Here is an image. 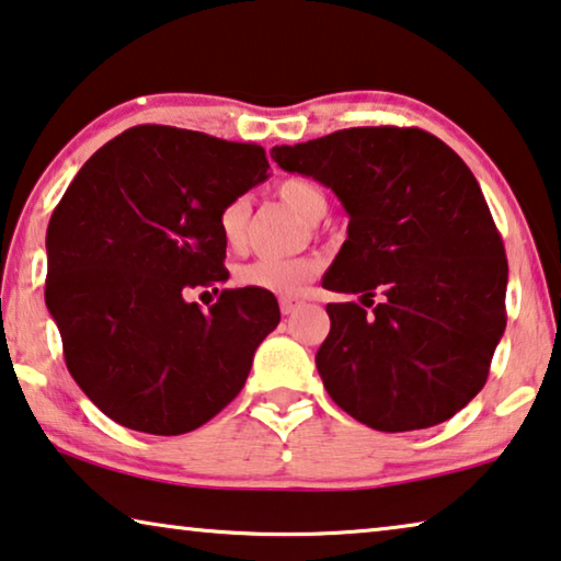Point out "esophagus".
<instances>
[{"label":"esophagus","instance_id":"esophagus-1","mask_svg":"<svg viewBox=\"0 0 561 561\" xmlns=\"http://www.w3.org/2000/svg\"><path fill=\"white\" fill-rule=\"evenodd\" d=\"M299 307H302V299H297V297H282L279 299L282 314H295Z\"/></svg>","mask_w":561,"mask_h":561}]
</instances>
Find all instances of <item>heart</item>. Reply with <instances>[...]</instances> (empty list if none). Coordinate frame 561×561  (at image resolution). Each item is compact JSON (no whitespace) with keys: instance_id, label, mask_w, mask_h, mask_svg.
Instances as JSON below:
<instances>
[{"instance_id":"b5f03b06","label":"heart","mask_w":561,"mask_h":561,"mask_svg":"<svg viewBox=\"0 0 561 561\" xmlns=\"http://www.w3.org/2000/svg\"><path fill=\"white\" fill-rule=\"evenodd\" d=\"M277 194L284 204L295 208V211L307 221H320L328 214V194L320 183L312 179H302V175H291V179L279 181ZM249 221V201L247 198H231L227 206L219 211V233L224 244L231 249H239L244 244ZM320 270L317 259L307 256H259L254 262L239 266L237 282L241 287L264 289L272 295H297L305 289V284L314 277Z\"/></svg>"}]
</instances>
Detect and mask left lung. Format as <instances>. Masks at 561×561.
Wrapping results in <instances>:
<instances>
[{
	"mask_svg": "<svg viewBox=\"0 0 561 561\" xmlns=\"http://www.w3.org/2000/svg\"><path fill=\"white\" fill-rule=\"evenodd\" d=\"M272 158L332 188L350 214L322 287L363 307L328 305L314 360L330 398L382 433L448 421L486 386L506 330L504 241L471 169L440 138L396 125L277 146Z\"/></svg>",
	"mask_w": 561,
	"mask_h": 561,
	"instance_id": "left-lung-1",
	"label": "left lung"
}]
</instances>
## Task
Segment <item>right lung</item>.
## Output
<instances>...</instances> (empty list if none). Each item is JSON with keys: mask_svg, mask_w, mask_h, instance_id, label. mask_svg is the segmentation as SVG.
<instances>
[{"mask_svg": "<svg viewBox=\"0 0 561 561\" xmlns=\"http://www.w3.org/2000/svg\"><path fill=\"white\" fill-rule=\"evenodd\" d=\"M266 169L256 144L136 125L90 156L55 206L45 302L67 370L115 423L181 436L244 388L277 299L221 289L204 312L186 297L227 282L216 219Z\"/></svg>", "mask_w": 561, "mask_h": 561, "instance_id": "add662e5", "label": "right lung"}]
</instances>
